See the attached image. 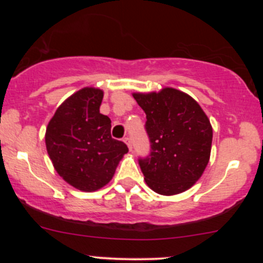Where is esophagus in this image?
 I'll list each match as a JSON object with an SVG mask.
<instances>
[{"instance_id":"obj_1","label":"esophagus","mask_w":263,"mask_h":263,"mask_svg":"<svg viewBox=\"0 0 263 263\" xmlns=\"http://www.w3.org/2000/svg\"><path fill=\"white\" fill-rule=\"evenodd\" d=\"M123 142H125V143L127 144L128 149L131 151V149H132V142H131V138H129V137H125V138H123Z\"/></svg>"}]
</instances>
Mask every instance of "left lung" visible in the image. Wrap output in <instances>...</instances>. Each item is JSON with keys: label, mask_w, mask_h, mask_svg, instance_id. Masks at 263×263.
Returning a JSON list of instances; mask_svg holds the SVG:
<instances>
[{"label": "left lung", "mask_w": 263, "mask_h": 263, "mask_svg": "<svg viewBox=\"0 0 263 263\" xmlns=\"http://www.w3.org/2000/svg\"><path fill=\"white\" fill-rule=\"evenodd\" d=\"M132 96L146 114L151 141V155L138 161L146 184L161 195L192 188L210 159L213 127L203 108L173 87Z\"/></svg>", "instance_id": "1"}]
</instances>
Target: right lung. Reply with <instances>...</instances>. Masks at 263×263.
I'll list each match as a JSON object with an SVG mask.
<instances>
[{"instance_id":"add662e5","label":"right lung","mask_w":263,"mask_h":263,"mask_svg":"<svg viewBox=\"0 0 263 263\" xmlns=\"http://www.w3.org/2000/svg\"><path fill=\"white\" fill-rule=\"evenodd\" d=\"M104 91L87 86L57 108L45 131L54 170L81 192H95L112 179L127 146L111 137V120L100 114Z\"/></svg>"}]
</instances>
